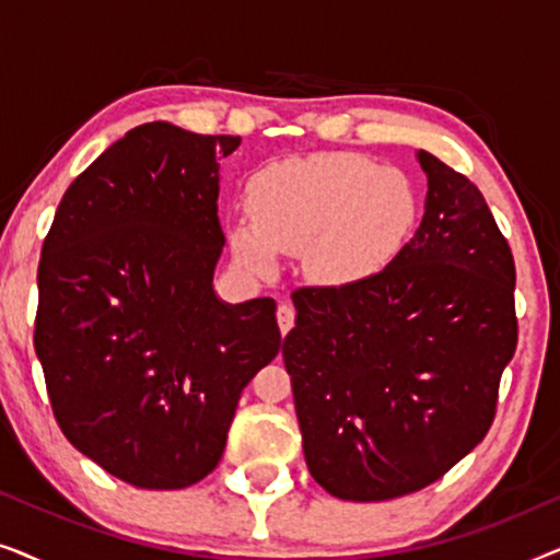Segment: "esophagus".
Segmentation results:
<instances>
[{"instance_id": "34e87169", "label": "esophagus", "mask_w": 560, "mask_h": 560, "mask_svg": "<svg viewBox=\"0 0 560 560\" xmlns=\"http://www.w3.org/2000/svg\"><path fill=\"white\" fill-rule=\"evenodd\" d=\"M293 324H295V308H293V305H288V303H280L278 305V326H280L282 336H285L290 328H293Z\"/></svg>"}]
</instances>
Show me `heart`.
I'll list each match as a JSON object with an SVG mask.
<instances>
[{
	"mask_svg": "<svg viewBox=\"0 0 560 560\" xmlns=\"http://www.w3.org/2000/svg\"><path fill=\"white\" fill-rule=\"evenodd\" d=\"M247 209L226 234L249 272L270 275L280 252H303L313 280L351 285L393 255L416 221L418 198L395 167L357 152H320L257 171Z\"/></svg>",
	"mask_w": 560,
	"mask_h": 560,
	"instance_id": "1",
	"label": "heart"
}]
</instances>
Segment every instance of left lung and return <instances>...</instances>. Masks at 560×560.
<instances>
[{"instance_id": "8db88e82", "label": "left lung", "mask_w": 560, "mask_h": 560, "mask_svg": "<svg viewBox=\"0 0 560 560\" xmlns=\"http://www.w3.org/2000/svg\"><path fill=\"white\" fill-rule=\"evenodd\" d=\"M418 160L423 221L393 262L293 293L282 359L303 454L339 500L418 492L462 462L517 347L515 262L485 196L431 152Z\"/></svg>"}]
</instances>
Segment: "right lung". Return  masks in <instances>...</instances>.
I'll return each mask as SVG.
<instances>
[{
  "label": "right lung",
  "instance_id": "add662e5",
  "mask_svg": "<svg viewBox=\"0 0 560 560\" xmlns=\"http://www.w3.org/2000/svg\"><path fill=\"white\" fill-rule=\"evenodd\" d=\"M242 137L140 125L60 198L37 267L35 354L60 431L140 489L217 469L236 402L280 351L272 298L224 303L219 160Z\"/></svg>",
  "mask_w": 560,
  "mask_h": 560
}]
</instances>
